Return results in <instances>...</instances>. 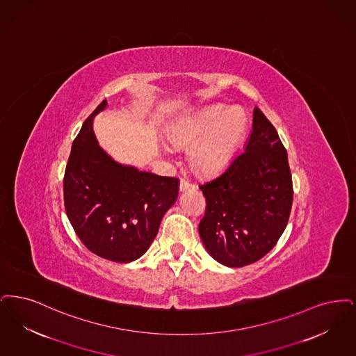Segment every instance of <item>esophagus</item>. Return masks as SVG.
<instances>
[{
	"label": "esophagus",
	"mask_w": 356,
	"mask_h": 356,
	"mask_svg": "<svg viewBox=\"0 0 356 356\" xmlns=\"http://www.w3.org/2000/svg\"><path fill=\"white\" fill-rule=\"evenodd\" d=\"M194 187H195V185H193V184L187 182L185 179H181V181H179V190H181V191L191 190V188H194Z\"/></svg>",
	"instance_id": "obj_1"
}]
</instances>
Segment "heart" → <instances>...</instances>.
<instances>
[{
	"label": "heart",
	"mask_w": 356,
	"mask_h": 356,
	"mask_svg": "<svg viewBox=\"0 0 356 356\" xmlns=\"http://www.w3.org/2000/svg\"><path fill=\"white\" fill-rule=\"evenodd\" d=\"M248 117L238 108H207L178 124L170 134L177 146H191L188 161L202 175H214L232 162L245 136Z\"/></svg>",
	"instance_id": "obj_1"
}]
</instances>
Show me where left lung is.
Listing matches in <instances>:
<instances>
[{"instance_id":"1","label":"left lung","mask_w":356,"mask_h":356,"mask_svg":"<svg viewBox=\"0 0 356 356\" xmlns=\"http://www.w3.org/2000/svg\"><path fill=\"white\" fill-rule=\"evenodd\" d=\"M200 188L206 210L198 229L216 261L242 267L277 245L290 218L294 188L287 152L261 108H254L245 152Z\"/></svg>"}]
</instances>
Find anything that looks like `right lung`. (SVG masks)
<instances>
[{
    "instance_id": "right-lung-1",
    "label": "right lung",
    "mask_w": 356,
    "mask_h": 356,
    "mask_svg": "<svg viewBox=\"0 0 356 356\" xmlns=\"http://www.w3.org/2000/svg\"><path fill=\"white\" fill-rule=\"evenodd\" d=\"M73 142L63 175L65 211L74 232L93 254L113 262L138 259L154 241L161 220L178 197L175 177L118 165L94 137V115Z\"/></svg>"
}]
</instances>
